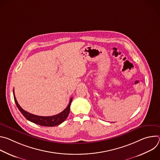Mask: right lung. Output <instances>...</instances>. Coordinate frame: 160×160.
<instances>
[{
    "mask_svg": "<svg viewBox=\"0 0 160 160\" xmlns=\"http://www.w3.org/2000/svg\"><path fill=\"white\" fill-rule=\"evenodd\" d=\"M13 95L14 98V101L16 102V104L20 111V112L22 113V115H23L28 120L36 123L37 125L44 126V127H54L58 125L61 123H62L68 117V115H69L70 109V105L72 101L73 98H72L70 100V102L68 106L64 109L62 112L54 116H51V117H42V116H37L33 115L32 113H30L26 111H25L22 109L17 102V100L16 99L14 92L13 90Z\"/></svg>",
    "mask_w": 160,
    "mask_h": 160,
    "instance_id": "right-lung-1",
    "label": "right lung"
}]
</instances>
